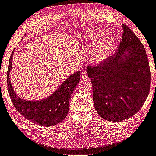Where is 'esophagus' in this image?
Segmentation results:
<instances>
[{
  "label": "esophagus",
  "mask_w": 156,
  "mask_h": 156,
  "mask_svg": "<svg viewBox=\"0 0 156 156\" xmlns=\"http://www.w3.org/2000/svg\"><path fill=\"white\" fill-rule=\"evenodd\" d=\"M88 77L87 73L85 71H83L81 73V79H87Z\"/></svg>",
  "instance_id": "34e87169"
}]
</instances>
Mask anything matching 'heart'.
Masks as SVG:
<instances>
[{
	"label": "heart",
	"instance_id": "heart-1",
	"mask_svg": "<svg viewBox=\"0 0 156 156\" xmlns=\"http://www.w3.org/2000/svg\"><path fill=\"white\" fill-rule=\"evenodd\" d=\"M101 36H96L93 37L91 42L88 44V51L96 48L92 55L91 61L95 65H100L109 58L115 44L112 37L108 36L102 40Z\"/></svg>",
	"mask_w": 156,
	"mask_h": 156
}]
</instances>
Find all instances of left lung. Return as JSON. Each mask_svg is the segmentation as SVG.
Listing matches in <instances>:
<instances>
[{
	"label": "left lung",
	"instance_id": "8db88e82",
	"mask_svg": "<svg viewBox=\"0 0 156 156\" xmlns=\"http://www.w3.org/2000/svg\"><path fill=\"white\" fill-rule=\"evenodd\" d=\"M118 51L106 61L87 67L95 108L101 118L120 122L131 118L149 95L151 74L144 46L126 25Z\"/></svg>",
	"mask_w": 156,
	"mask_h": 156
}]
</instances>
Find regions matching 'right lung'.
Segmentation results:
<instances>
[{"label": "right lung", "mask_w": 156, "mask_h": 156, "mask_svg": "<svg viewBox=\"0 0 156 156\" xmlns=\"http://www.w3.org/2000/svg\"><path fill=\"white\" fill-rule=\"evenodd\" d=\"M9 59L7 71V87L9 96L17 110L25 119L42 126H55L64 120L69 112V100L80 79V71H77L66 79L50 96L45 99L30 101L22 99L15 94L10 81L12 59Z\"/></svg>", "instance_id": "right-lung-1"}]
</instances>
